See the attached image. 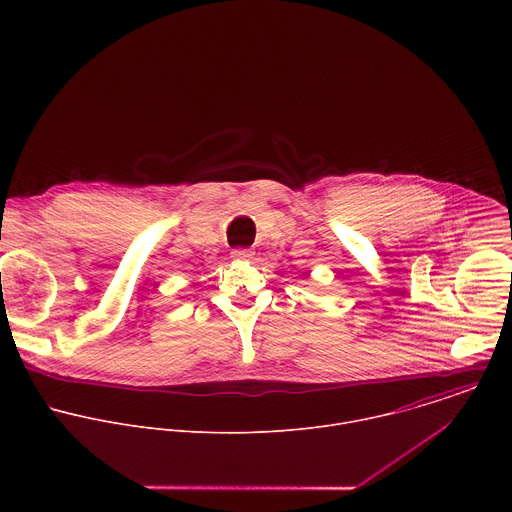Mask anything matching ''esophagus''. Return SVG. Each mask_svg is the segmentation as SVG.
Returning <instances> with one entry per match:
<instances>
[{"label":"esophagus","instance_id":"obj_1","mask_svg":"<svg viewBox=\"0 0 512 512\" xmlns=\"http://www.w3.org/2000/svg\"><path fill=\"white\" fill-rule=\"evenodd\" d=\"M253 255H255L253 249H243V247H239V249L233 251V257H237V259H253Z\"/></svg>","mask_w":512,"mask_h":512}]
</instances>
